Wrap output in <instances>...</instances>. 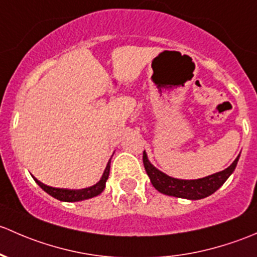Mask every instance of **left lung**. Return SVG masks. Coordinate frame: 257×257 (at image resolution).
Masks as SVG:
<instances>
[{"label":"left lung","instance_id":"obj_1","mask_svg":"<svg viewBox=\"0 0 257 257\" xmlns=\"http://www.w3.org/2000/svg\"><path fill=\"white\" fill-rule=\"evenodd\" d=\"M240 155L237 156L236 160L231 163L226 169L224 171L214 173L211 176L204 177V178L199 179H177L173 177H169L157 169L151 162L148 161L146 152L144 151V166L146 169L148 177L151 179L152 186L161 192L162 194L171 195V197L177 198H184V199L190 200H198L203 199V198L209 197L213 194L214 192L219 189L225 181L230 177V174L234 172L235 167L237 165Z\"/></svg>","mask_w":257,"mask_h":257}]
</instances>
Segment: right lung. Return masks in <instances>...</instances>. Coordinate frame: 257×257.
Wrapping results in <instances>:
<instances>
[{"label":"right lung","mask_w":257,"mask_h":257,"mask_svg":"<svg viewBox=\"0 0 257 257\" xmlns=\"http://www.w3.org/2000/svg\"><path fill=\"white\" fill-rule=\"evenodd\" d=\"M110 163L111 160L107 162L106 168H105L104 173H102L101 179L97 182L96 184H94L92 187L84 188V189H63V188H53L49 186H46L44 183L39 182L38 179L34 178L36 183L38 184L44 192L48 193L49 195H52L53 198L58 200H62V202H79V200L89 199V198L96 197L99 195L102 190L105 189V184H106L107 178H109L110 174Z\"/></svg>","instance_id":"right-lung-1"}]
</instances>
